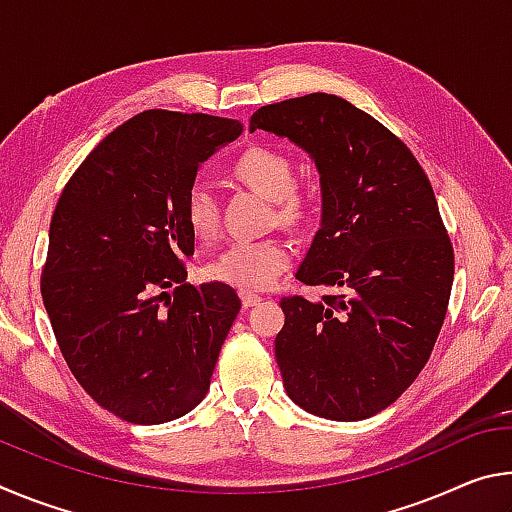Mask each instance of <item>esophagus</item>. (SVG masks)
I'll list each match as a JSON object with an SVG mask.
<instances>
[{"mask_svg": "<svg viewBox=\"0 0 512 512\" xmlns=\"http://www.w3.org/2000/svg\"><path fill=\"white\" fill-rule=\"evenodd\" d=\"M257 302H262V298L257 296V293H250V291H241V305H244L246 309L248 307H255Z\"/></svg>", "mask_w": 512, "mask_h": 512, "instance_id": "esophagus-1", "label": "esophagus"}]
</instances>
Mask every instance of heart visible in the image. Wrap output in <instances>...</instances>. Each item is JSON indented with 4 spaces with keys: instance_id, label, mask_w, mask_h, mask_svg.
I'll return each mask as SVG.
<instances>
[{
    "instance_id": "1",
    "label": "heart",
    "mask_w": 512,
    "mask_h": 512,
    "mask_svg": "<svg viewBox=\"0 0 512 512\" xmlns=\"http://www.w3.org/2000/svg\"><path fill=\"white\" fill-rule=\"evenodd\" d=\"M235 176L255 192L277 203V219L300 223L311 212V198L293 187L296 167L289 155L275 149H250L235 162ZM185 216L198 237H212L219 230V205L214 189L198 180L187 189ZM291 264L289 248L277 239H237L225 246L210 264V277L244 291L273 287Z\"/></svg>"
}]
</instances>
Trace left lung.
<instances>
[{
	"label": "left lung",
	"mask_w": 512,
	"mask_h": 512,
	"mask_svg": "<svg viewBox=\"0 0 512 512\" xmlns=\"http://www.w3.org/2000/svg\"><path fill=\"white\" fill-rule=\"evenodd\" d=\"M257 128L316 164L323 214L296 277L334 291L282 298L284 388L318 418L366 420L413 384L443 327L454 248L436 196L409 146L336 94L259 108Z\"/></svg>",
	"instance_id": "left-lung-1"
}]
</instances>
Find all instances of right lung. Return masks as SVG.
<instances>
[{
    "instance_id": "obj_1",
    "label": "right lung",
    "mask_w": 512,
    "mask_h": 512,
    "mask_svg": "<svg viewBox=\"0 0 512 512\" xmlns=\"http://www.w3.org/2000/svg\"><path fill=\"white\" fill-rule=\"evenodd\" d=\"M241 131L237 119L144 110L103 137L58 198L42 302L76 381L121 420L183 418L210 391L241 300L230 284L185 282V196Z\"/></svg>"
}]
</instances>
